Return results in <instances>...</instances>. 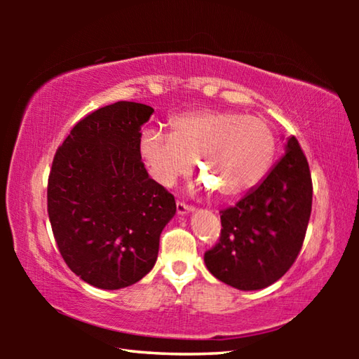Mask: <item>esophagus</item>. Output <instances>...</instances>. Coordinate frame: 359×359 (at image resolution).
<instances>
[{"instance_id": "1", "label": "esophagus", "mask_w": 359, "mask_h": 359, "mask_svg": "<svg viewBox=\"0 0 359 359\" xmlns=\"http://www.w3.org/2000/svg\"><path fill=\"white\" fill-rule=\"evenodd\" d=\"M175 208H177V214L179 215H185V214H190V212H193L191 205H188L185 203H180V201H177V204H175Z\"/></svg>"}]
</instances>
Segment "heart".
Returning <instances> with one entry per match:
<instances>
[{"instance_id": "1", "label": "heart", "mask_w": 359, "mask_h": 359, "mask_svg": "<svg viewBox=\"0 0 359 359\" xmlns=\"http://www.w3.org/2000/svg\"><path fill=\"white\" fill-rule=\"evenodd\" d=\"M172 135L144 130L139 154L158 184L172 187L193 171L201 185L223 198H238L257 187L276 156V135L266 120L228 111H196L172 120Z\"/></svg>"}]
</instances>
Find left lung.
Masks as SVG:
<instances>
[{
    "instance_id": "left-lung-1",
    "label": "left lung",
    "mask_w": 359,
    "mask_h": 359,
    "mask_svg": "<svg viewBox=\"0 0 359 359\" xmlns=\"http://www.w3.org/2000/svg\"><path fill=\"white\" fill-rule=\"evenodd\" d=\"M312 212V177L294 136L269 174L220 212L222 234L204 263L218 280L252 291L277 282L301 252Z\"/></svg>"
}]
</instances>
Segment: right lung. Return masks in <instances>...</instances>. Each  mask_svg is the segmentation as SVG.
<instances>
[{"instance_id":"right-lung-1","label":"right lung","mask_w":359,"mask_h":359,"mask_svg":"<svg viewBox=\"0 0 359 359\" xmlns=\"http://www.w3.org/2000/svg\"><path fill=\"white\" fill-rule=\"evenodd\" d=\"M154 109L118 101L83 117L60 145L47 210L65 263L102 290L136 283L155 266L175 199L149 177L139 154Z\"/></svg>"}]
</instances>
